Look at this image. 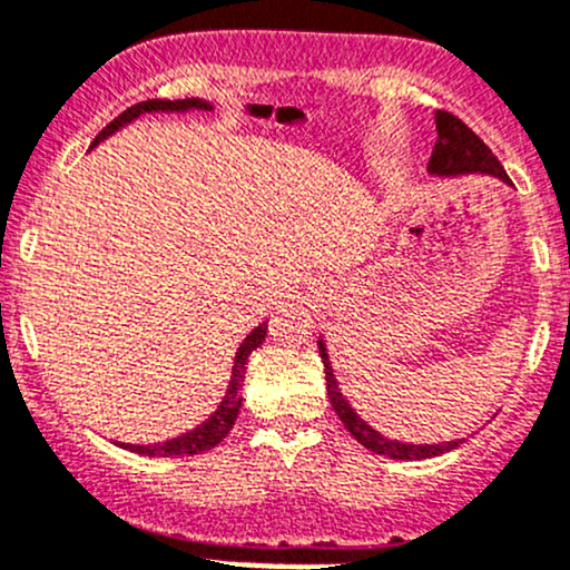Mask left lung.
I'll return each mask as SVG.
<instances>
[{
    "instance_id": "8db88e82",
    "label": "left lung",
    "mask_w": 570,
    "mask_h": 570,
    "mask_svg": "<svg viewBox=\"0 0 570 570\" xmlns=\"http://www.w3.org/2000/svg\"><path fill=\"white\" fill-rule=\"evenodd\" d=\"M434 122H436V144L429 160L431 177L448 179V177H464V175H487V177L502 179L505 185H511V179H508L505 169L500 166V160L494 158V153H491L487 144L478 139V136L472 134L459 117H453V114L448 111H436ZM316 344H320L322 363H325L327 395H331L335 415L341 417L344 429L350 431L363 448H368L371 453H380V456L399 459V461H421V459L440 456V453H448L461 445V440L440 442V445H415V442H401V440H391V436L380 434V431L368 426V423L352 410V404L344 399V393H341L338 382H335V374H333L331 355H327V346L322 335L316 338Z\"/></svg>"
}]
</instances>
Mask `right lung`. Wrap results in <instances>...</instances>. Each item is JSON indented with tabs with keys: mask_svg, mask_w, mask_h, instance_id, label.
Listing matches in <instances>:
<instances>
[{
	"mask_svg": "<svg viewBox=\"0 0 570 570\" xmlns=\"http://www.w3.org/2000/svg\"><path fill=\"white\" fill-rule=\"evenodd\" d=\"M188 111H213V104L202 98H185V100H144V104L130 106L128 111L119 114L114 122L106 125L98 136H95L92 147H98L100 141H106L109 136L117 134V130L128 128L134 119H139L141 114H188ZM267 335V325H256L254 331L243 338V344L237 346L235 352V365H232V376H229V385H226L224 399L220 404L215 406V412L205 421L199 423L196 429H188L185 434L171 436V440L164 442H153V445H130V442H119V448L130 453H139V456H153V459H166V456H196V453H205L213 451L226 434H229L232 426H235L237 415H239V406H243V380H245V368H248V357L256 346L265 341Z\"/></svg>",
	"mask_w": 570,
	"mask_h": 570,
	"instance_id": "1",
	"label": "right lung"
}]
</instances>
